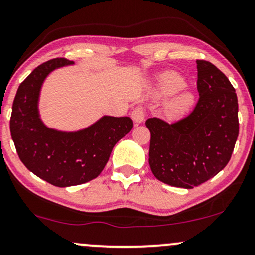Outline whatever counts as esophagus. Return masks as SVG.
Instances as JSON below:
<instances>
[{"instance_id": "1", "label": "esophagus", "mask_w": 255, "mask_h": 255, "mask_svg": "<svg viewBox=\"0 0 255 255\" xmlns=\"http://www.w3.org/2000/svg\"><path fill=\"white\" fill-rule=\"evenodd\" d=\"M131 116H132V120H133L134 123H137V124L143 123L145 120L144 109L143 108H135L134 110L131 112Z\"/></svg>"}]
</instances>
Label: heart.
Here are the masks:
<instances>
[{
	"mask_svg": "<svg viewBox=\"0 0 255 255\" xmlns=\"http://www.w3.org/2000/svg\"><path fill=\"white\" fill-rule=\"evenodd\" d=\"M186 81L181 75L177 72H165L158 78L156 89H154V96L157 98L168 97V96L183 90L186 88ZM194 104H196V96L193 92L188 90L182 91L179 94L173 96L165 104L164 115L170 121L181 120L190 114Z\"/></svg>",
	"mask_w": 255,
	"mask_h": 255,
	"instance_id": "heart-1",
	"label": "heart"
}]
</instances>
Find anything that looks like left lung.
<instances>
[{
  "instance_id": "left-lung-1",
  "label": "left lung",
  "mask_w": 255,
  "mask_h": 255,
  "mask_svg": "<svg viewBox=\"0 0 255 255\" xmlns=\"http://www.w3.org/2000/svg\"><path fill=\"white\" fill-rule=\"evenodd\" d=\"M199 101L184 120L167 124L148 118V164L158 180L193 188L223 170L238 134V98L229 78L212 63L197 61Z\"/></svg>"
}]
</instances>
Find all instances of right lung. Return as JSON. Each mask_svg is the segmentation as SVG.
I'll return each instance as SVG.
<instances>
[{
	"mask_svg": "<svg viewBox=\"0 0 255 255\" xmlns=\"http://www.w3.org/2000/svg\"><path fill=\"white\" fill-rule=\"evenodd\" d=\"M74 62L55 58L39 65L16 92L10 132L19 159L29 171L54 186L68 187L97 178L112 148L133 128L130 117L103 116L77 131L49 128L39 114L43 83L52 71Z\"/></svg>",
	"mask_w": 255,
	"mask_h": 255,
	"instance_id": "add662e5",
	"label": "right lung"
}]
</instances>
